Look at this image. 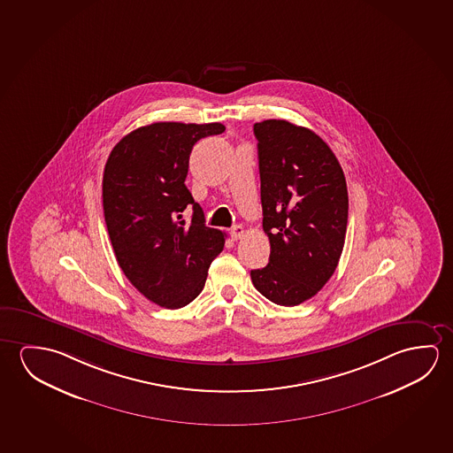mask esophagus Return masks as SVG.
Returning <instances> with one entry per match:
<instances>
[{
	"label": "esophagus",
	"instance_id": "obj_1",
	"mask_svg": "<svg viewBox=\"0 0 453 453\" xmlns=\"http://www.w3.org/2000/svg\"><path fill=\"white\" fill-rule=\"evenodd\" d=\"M230 236L233 241H237V239H241V237L244 236V228L241 226V225H236V226H233L230 230Z\"/></svg>",
	"mask_w": 453,
	"mask_h": 453
}]
</instances>
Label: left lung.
<instances>
[{
    "instance_id": "8db88e82",
    "label": "left lung",
    "mask_w": 453,
    "mask_h": 453,
    "mask_svg": "<svg viewBox=\"0 0 453 453\" xmlns=\"http://www.w3.org/2000/svg\"><path fill=\"white\" fill-rule=\"evenodd\" d=\"M253 132L271 255L266 267L251 271V281L273 303L295 307L337 269L348 225L345 174L327 143L307 127L266 119Z\"/></svg>"
}]
</instances>
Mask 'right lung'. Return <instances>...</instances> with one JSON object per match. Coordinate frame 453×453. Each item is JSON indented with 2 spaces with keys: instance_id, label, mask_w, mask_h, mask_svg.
<instances>
[{
  "instance_id": "1",
  "label": "right lung",
  "mask_w": 453,
  "mask_h": 453,
  "mask_svg": "<svg viewBox=\"0 0 453 453\" xmlns=\"http://www.w3.org/2000/svg\"><path fill=\"white\" fill-rule=\"evenodd\" d=\"M225 130L220 122H154L122 138L108 156L102 202L118 265L150 301L180 309L202 293L225 233L209 228L187 188L194 144ZM195 209L186 223L181 212Z\"/></svg>"
}]
</instances>
